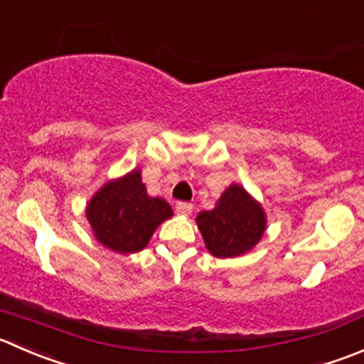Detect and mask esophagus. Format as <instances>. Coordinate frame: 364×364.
Wrapping results in <instances>:
<instances>
[{"mask_svg": "<svg viewBox=\"0 0 364 364\" xmlns=\"http://www.w3.org/2000/svg\"><path fill=\"white\" fill-rule=\"evenodd\" d=\"M192 210H193V206L190 203H178L176 204V211H178L179 215H190L192 213Z\"/></svg>", "mask_w": 364, "mask_h": 364, "instance_id": "1", "label": "esophagus"}]
</instances>
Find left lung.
Segmentation results:
<instances>
[{
    "instance_id": "left-lung-1",
    "label": "left lung",
    "mask_w": 364,
    "mask_h": 364,
    "mask_svg": "<svg viewBox=\"0 0 364 364\" xmlns=\"http://www.w3.org/2000/svg\"><path fill=\"white\" fill-rule=\"evenodd\" d=\"M206 249L217 257H236L249 252L267 229V215L243 186L229 185L213 210L196 218Z\"/></svg>"
}]
</instances>
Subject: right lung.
Masks as SVG:
<instances>
[{
  "mask_svg": "<svg viewBox=\"0 0 364 364\" xmlns=\"http://www.w3.org/2000/svg\"><path fill=\"white\" fill-rule=\"evenodd\" d=\"M87 220L101 245L119 254L139 252L149 243L158 225L172 217V208L151 197L140 171L108 181L87 204Z\"/></svg>",
  "mask_w": 364,
  "mask_h": 364,
  "instance_id": "1",
  "label": "right lung"
}]
</instances>
